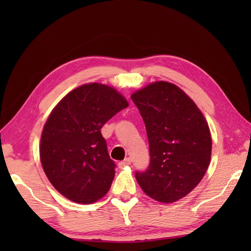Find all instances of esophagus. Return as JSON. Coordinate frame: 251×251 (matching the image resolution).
<instances>
[{
    "label": "esophagus",
    "mask_w": 251,
    "mask_h": 251,
    "mask_svg": "<svg viewBox=\"0 0 251 251\" xmlns=\"http://www.w3.org/2000/svg\"><path fill=\"white\" fill-rule=\"evenodd\" d=\"M130 164H131V159H130L129 157H127V158H125L123 162H120V163H119V167H120V168H124V167H126V166H129Z\"/></svg>",
    "instance_id": "1"
}]
</instances>
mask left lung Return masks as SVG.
<instances>
[{"label": "left lung", "mask_w": 251, "mask_h": 251, "mask_svg": "<svg viewBox=\"0 0 251 251\" xmlns=\"http://www.w3.org/2000/svg\"><path fill=\"white\" fill-rule=\"evenodd\" d=\"M145 122L150 165L137 172L143 192L161 202L188 195L204 177L211 136L201 110L175 84L155 82L131 95Z\"/></svg>", "instance_id": "left-lung-1"}]
</instances>
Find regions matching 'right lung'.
Returning <instances> with one entry per match:
<instances>
[{"instance_id": "add662e5", "label": "right lung", "mask_w": 251, "mask_h": 251, "mask_svg": "<svg viewBox=\"0 0 251 251\" xmlns=\"http://www.w3.org/2000/svg\"><path fill=\"white\" fill-rule=\"evenodd\" d=\"M127 106L114 88L90 83L73 89L51 111L42 131L40 157L60 194L92 204L108 193L116 166L100 129Z\"/></svg>"}]
</instances>
